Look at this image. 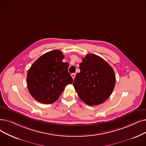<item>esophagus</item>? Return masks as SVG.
Here are the masks:
<instances>
[{"mask_svg":"<svg viewBox=\"0 0 146 146\" xmlns=\"http://www.w3.org/2000/svg\"><path fill=\"white\" fill-rule=\"evenodd\" d=\"M71 76H72V77L73 79L74 80V78H75V76H76V74H75V73H72V74H71Z\"/></svg>","mask_w":146,"mask_h":146,"instance_id":"obj_1","label":"esophagus"}]
</instances>
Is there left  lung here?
I'll return each mask as SVG.
<instances>
[{
	"label": "left lung",
	"mask_w": 146,
	"mask_h": 146,
	"mask_svg": "<svg viewBox=\"0 0 146 146\" xmlns=\"http://www.w3.org/2000/svg\"><path fill=\"white\" fill-rule=\"evenodd\" d=\"M73 86L79 98L89 106L103 103L111 94L116 83L112 67L102 58L93 54L82 58Z\"/></svg>",
	"instance_id": "obj_1"
}]
</instances>
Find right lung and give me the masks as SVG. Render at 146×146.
<instances>
[{
  "mask_svg": "<svg viewBox=\"0 0 146 146\" xmlns=\"http://www.w3.org/2000/svg\"><path fill=\"white\" fill-rule=\"evenodd\" d=\"M64 58L63 53L55 49L40 56L29 68L27 88L36 101L52 104L59 98L65 86L73 83L68 63L62 61Z\"/></svg>",
  "mask_w": 146,
  "mask_h": 146,
  "instance_id": "add662e5",
  "label": "right lung"
}]
</instances>
